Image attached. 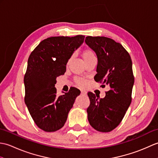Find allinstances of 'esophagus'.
<instances>
[{"instance_id":"1","label":"esophagus","mask_w":158,"mask_h":158,"mask_svg":"<svg viewBox=\"0 0 158 158\" xmlns=\"http://www.w3.org/2000/svg\"><path fill=\"white\" fill-rule=\"evenodd\" d=\"M81 94L85 96V95L87 94V92L84 91V90H81Z\"/></svg>"}]
</instances>
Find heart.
I'll list each match as a JSON object with an SVG mask.
<instances>
[{
  "instance_id": "b5f03b06",
  "label": "heart",
  "mask_w": 158,
  "mask_h": 158,
  "mask_svg": "<svg viewBox=\"0 0 158 158\" xmlns=\"http://www.w3.org/2000/svg\"><path fill=\"white\" fill-rule=\"evenodd\" d=\"M93 57H94V53H93L92 50L89 49H85L82 53V58H83V60H84V61L86 60L89 59V58H93ZM77 83L80 86H84L85 84V82L84 80L79 79L77 80Z\"/></svg>"
}]
</instances>
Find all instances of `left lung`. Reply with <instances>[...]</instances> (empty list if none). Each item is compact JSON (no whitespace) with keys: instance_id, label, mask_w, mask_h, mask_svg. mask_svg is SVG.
Segmentation results:
<instances>
[{"instance_id":"1","label":"left lung","mask_w":158,"mask_h":158,"mask_svg":"<svg viewBox=\"0 0 158 158\" xmlns=\"http://www.w3.org/2000/svg\"><path fill=\"white\" fill-rule=\"evenodd\" d=\"M85 42L98 60L94 80L109 89L103 98L88 92V119L95 130L110 132L122 122L132 101L135 82L132 60L123 47L111 39L88 36Z\"/></svg>"}]
</instances>
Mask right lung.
<instances>
[{"mask_svg":"<svg viewBox=\"0 0 158 158\" xmlns=\"http://www.w3.org/2000/svg\"><path fill=\"white\" fill-rule=\"evenodd\" d=\"M85 36H52L40 42L31 53L23 82L25 103L39 128L55 132L64 125L68 114L81 92L71 88L57 96V77L66 72V66Z\"/></svg>","mask_w":158,"mask_h":158,"instance_id":"add662e5","label":"right lung"}]
</instances>
